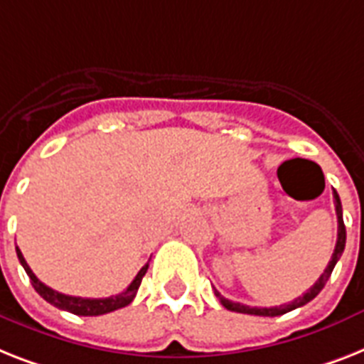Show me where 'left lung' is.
Returning a JSON list of instances; mask_svg holds the SVG:
<instances>
[{
    "label": "left lung",
    "mask_w": 364,
    "mask_h": 364,
    "mask_svg": "<svg viewBox=\"0 0 364 364\" xmlns=\"http://www.w3.org/2000/svg\"><path fill=\"white\" fill-rule=\"evenodd\" d=\"M333 198H335V209H336V218H338V237H336V245H335V252H333V256H331V262L327 264L326 271L321 273V277L318 280H316V284L312 286V288L306 289V294H303L301 297H297V299H294L291 303H288V305H280V306H271V309H262V306H249V305H243V303H233V301L226 299V297H223V295L218 294L217 289H215V295L218 297V301H220V305L224 306V309L232 310V312H239V314H252V316H280V314H286V312H289V310L294 309H299V306L306 305V303H310V301L314 299L316 295L320 294L321 289H323V286H326V282L329 280L331 273H333V269H335L336 262L341 259L342 252H344V247H346V226H344V218H342V203H341V198H338V194H336V191H333Z\"/></svg>",
    "instance_id": "obj_1"
}]
</instances>
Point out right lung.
I'll list each match as a JSON object with an SVG mask.
<instances>
[{
  "mask_svg": "<svg viewBox=\"0 0 364 364\" xmlns=\"http://www.w3.org/2000/svg\"><path fill=\"white\" fill-rule=\"evenodd\" d=\"M16 254H18V259L22 267L26 269V273H28L29 280H31V284H33L35 291H37L44 301H48L50 305H54L55 309L67 310L70 314L76 316H100V314H108V312H114L117 309H123V306L131 305L132 299L136 297V291L140 288L141 279H144V274L147 273V267H149V262H147L144 267L138 271V274L134 277L129 288L125 291H121L117 295H112V297H105V299H85V297H75V295H65L59 294L55 289L48 288L46 284H43L41 280L35 277V273L29 269L28 262L23 259L22 252L16 247Z\"/></svg>",
  "mask_w": 364,
  "mask_h": 364,
  "instance_id": "right-lung-1",
  "label": "right lung"
}]
</instances>
